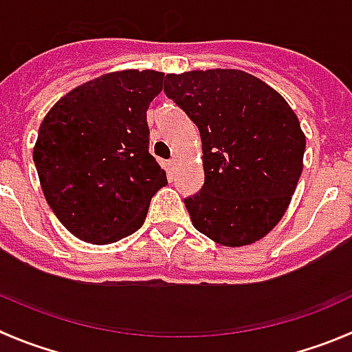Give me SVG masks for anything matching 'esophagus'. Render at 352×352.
Listing matches in <instances>:
<instances>
[{
	"label": "esophagus",
	"instance_id": "esophagus-1",
	"mask_svg": "<svg viewBox=\"0 0 352 352\" xmlns=\"http://www.w3.org/2000/svg\"><path fill=\"white\" fill-rule=\"evenodd\" d=\"M167 169H169L170 173H174V170L178 169V160H176V158L169 160V162H167Z\"/></svg>",
	"mask_w": 352,
	"mask_h": 352
}]
</instances>
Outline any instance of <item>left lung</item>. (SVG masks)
I'll list each match as a JSON object with an SVG mask.
<instances>
[{
	"instance_id": "left-lung-1",
	"label": "left lung",
	"mask_w": 352,
	"mask_h": 352,
	"mask_svg": "<svg viewBox=\"0 0 352 352\" xmlns=\"http://www.w3.org/2000/svg\"><path fill=\"white\" fill-rule=\"evenodd\" d=\"M165 95L199 129L205 183L185 197L197 232L223 246L263 239L302 174L306 136L280 93L241 69L165 75Z\"/></svg>"
}]
</instances>
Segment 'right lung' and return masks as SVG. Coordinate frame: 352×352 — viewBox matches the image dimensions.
I'll return each instance as SVG.
<instances>
[{
    "label": "right lung",
    "instance_id": "add662e5",
    "mask_svg": "<svg viewBox=\"0 0 352 352\" xmlns=\"http://www.w3.org/2000/svg\"><path fill=\"white\" fill-rule=\"evenodd\" d=\"M162 86L155 69L113 72L66 93L41 122L34 147L41 187L80 241L109 245L136 232L151 197L167 185L147 126Z\"/></svg>",
    "mask_w": 352,
    "mask_h": 352
}]
</instances>
